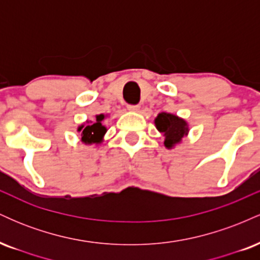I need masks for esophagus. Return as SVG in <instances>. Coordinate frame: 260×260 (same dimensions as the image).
Returning a JSON list of instances; mask_svg holds the SVG:
<instances>
[{
  "mask_svg": "<svg viewBox=\"0 0 260 260\" xmlns=\"http://www.w3.org/2000/svg\"><path fill=\"white\" fill-rule=\"evenodd\" d=\"M127 109L132 112H138L139 111V106L138 105H127Z\"/></svg>",
  "mask_w": 260,
  "mask_h": 260,
  "instance_id": "1",
  "label": "esophagus"
}]
</instances>
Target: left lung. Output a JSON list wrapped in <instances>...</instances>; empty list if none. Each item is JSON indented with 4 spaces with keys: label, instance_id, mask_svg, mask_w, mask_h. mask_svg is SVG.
I'll return each mask as SVG.
<instances>
[{
    "label": "left lung",
    "instance_id": "1",
    "mask_svg": "<svg viewBox=\"0 0 260 260\" xmlns=\"http://www.w3.org/2000/svg\"><path fill=\"white\" fill-rule=\"evenodd\" d=\"M155 126L165 137L164 144L168 149H172V147L178 144L188 133L187 122L183 118L168 112H161L157 115L155 118Z\"/></svg>",
    "mask_w": 260,
    "mask_h": 260
}]
</instances>
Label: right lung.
Segmentation results:
<instances>
[{"label": "right lung", "instance_id": "obj_1", "mask_svg": "<svg viewBox=\"0 0 260 260\" xmlns=\"http://www.w3.org/2000/svg\"><path fill=\"white\" fill-rule=\"evenodd\" d=\"M105 118V115H98L96 121L91 122V123L82 124L78 127V132L82 134V142L84 144H92V143H101L103 137L106 133V127L103 126V121Z\"/></svg>", "mask_w": 260, "mask_h": 260}]
</instances>
